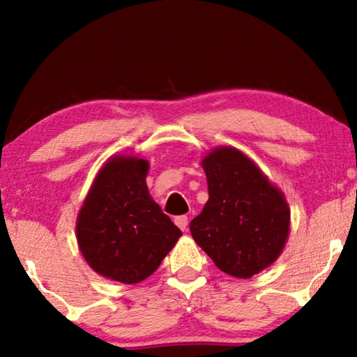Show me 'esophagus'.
Wrapping results in <instances>:
<instances>
[{
	"instance_id": "34e87169",
	"label": "esophagus",
	"mask_w": 357,
	"mask_h": 357,
	"mask_svg": "<svg viewBox=\"0 0 357 357\" xmlns=\"http://www.w3.org/2000/svg\"><path fill=\"white\" fill-rule=\"evenodd\" d=\"M174 223H176V225L183 229V231H185L187 229V225H189V217L187 215H178V217H174Z\"/></svg>"
}]
</instances>
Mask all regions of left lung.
Listing matches in <instances>:
<instances>
[{"label":"left lung","instance_id":"8db88e82","mask_svg":"<svg viewBox=\"0 0 357 357\" xmlns=\"http://www.w3.org/2000/svg\"><path fill=\"white\" fill-rule=\"evenodd\" d=\"M209 200L190 222L195 243L223 273L249 279L274 263L289 231L282 192L245 154L214 149L203 159Z\"/></svg>","mask_w":357,"mask_h":357}]
</instances>
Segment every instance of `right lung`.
<instances>
[{"label": "right lung", "mask_w": 357, "mask_h": 357, "mask_svg": "<svg viewBox=\"0 0 357 357\" xmlns=\"http://www.w3.org/2000/svg\"><path fill=\"white\" fill-rule=\"evenodd\" d=\"M148 168L137 157L108 160L77 220V241L88 264L129 285L148 279L183 234L149 197Z\"/></svg>", "instance_id": "obj_1"}]
</instances>
